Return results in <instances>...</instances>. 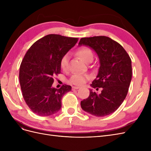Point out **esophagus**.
<instances>
[{
  "mask_svg": "<svg viewBox=\"0 0 151 151\" xmlns=\"http://www.w3.org/2000/svg\"><path fill=\"white\" fill-rule=\"evenodd\" d=\"M79 89V86H73L72 87V89L74 90V89Z\"/></svg>",
  "mask_w": 151,
  "mask_h": 151,
  "instance_id": "1",
  "label": "esophagus"
}]
</instances>
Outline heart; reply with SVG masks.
Returning <instances> with one entry per match:
<instances>
[{"mask_svg": "<svg viewBox=\"0 0 151 151\" xmlns=\"http://www.w3.org/2000/svg\"><path fill=\"white\" fill-rule=\"evenodd\" d=\"M76 54L86 63L90 60H93V53L92 50L88 47H84L79 48L77 51ZM68 63H69V55L67 53L62 57L60 60V67L63 70H66L68 68ZM89 79L90 76L88 74H81V73H76V74L72 76L69 81L71 84L81 86L84 84Z\"/></svg>", "mask_w": 151, "mask_h": 151, "instance_id": "obj_1", "label": "heart"}]
</instances>
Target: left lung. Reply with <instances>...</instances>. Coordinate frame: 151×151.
I'll use <instances>...</instances> for the list:
<instances>
[{
    "mask_svg": "<svg viewBox=\"0 0 151 151\" xmlns=\"http://www.w3.org/2000/svg\"><path fill=\"white\" fill-rule=\"evenodd\" d=\"M82 45L89 47L98 55L100 66L91 86L103 90L97 94L90 89L89 97L81 102V108L94 116L110 115L127 96L132 75L131 59L120 44L107 36L82 38L79 46Z\"/></svg>",
    "mask_w": 151,
    "mask_h": 151,
    "instance_id": "8db88e82",
    "label": "left lung"
}]
</instances>
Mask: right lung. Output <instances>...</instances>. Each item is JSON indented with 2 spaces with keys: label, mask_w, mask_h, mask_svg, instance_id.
Segmentation results:
<instances>
[{
  "label": "right lung",
  "mask_w": 151,
  "mask_h": 151,
  "mask_svg": "<svg viewBox=\"0 0 151 151\" xmlns=\"http://www.w3.org/2000/svg\"><path fill=\"white\" fill-rule=\"evenodd\" d=\"M78 38L48 35L36 41L26 52L20 65L19 82L22 96L34 113L50 116L62 107L63 96L71 86L53 88L54 77L60 74V60Z\"/></svg>",
  "instance_id": "1"
}]
</instances>
